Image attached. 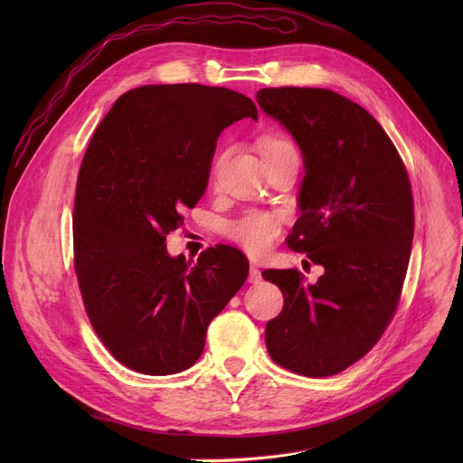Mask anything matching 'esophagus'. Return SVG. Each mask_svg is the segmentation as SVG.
I'll return each instance as SVG.
<instances>
[{
    "mask_svg": "<svg viewBox=\"0 0 463 463\" xmlns=\"http://www.w3.org/2000/svg\"><path fill=\"white\" fill-rule=\"evenodd\" d=\"M248 279H250V283H259V281L262 279V276H260V270L257 269L255 264H251V266H250V276H248Z\"/></svg>",
    "mask_w": 463,
    "mask_h": 463,
    "instance_id": "obj_1",
    "label": "esophagus"
}]
</instances>
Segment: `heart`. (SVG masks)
Wrapping results in <instances>:
<instances>
[{
  "label": "heart",
  "instance_id": "heart-1",
  "mask_svg": "<svg viewBox=\"0 0 463 463\" xmlns=\"http://www.w3.org/2000/svg\"><path fill=\"white\" fill-rule=\"evenodd\" d=\"M257 150L262 161H269L285 154H297L293 140L278 131L262 133L257 138ZM223 156H225L223 152L215 156L212 163L213 175H217L219 165L223 161ZM227 232L236 244L250 255H262L274 246V241L278 240V234H279V225L274 215L260 210H250L241 217L234 219V222H231L227 227Z\"/></svg>",
  "mask_w": 463,
  "mask_h": 463
}]
</instances>
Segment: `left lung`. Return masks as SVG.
<instances>
[{"mask_svg": "<svg viewBox=\"0 0 463 463\" xmlns=\"http://www.w3.org/2000/svg\"><path fill=\"white\" fill-rule=\"evenodd\" d=\"M257 103L304 156L287 246L325 269L315 285L297 269L262 272L283 293L266 349L288 372L335 375L372 351L398 309L415 231L407 168L379 121L332 90L262 88Z\"/></svg>", "mask_w": 463, "mask_h": 463, "instance_id": "left-lung-1", "label": "left lung"}]
</instances>
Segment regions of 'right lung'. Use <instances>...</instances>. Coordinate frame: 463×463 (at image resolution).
<instances>
[{"label":"right lung","instance_id":"1","mask_svg":"<svg viewBox=\"0 0 463 463\" xmlns=\"http://www.w3.org/2000/svg\"><path fill=\"white\" fill-rule=\"evenodd\" d=\"M257 119L244 93L154 84L118 97L84 154L72 210L75 272L88 319L109 353L144 375L199 360L210 321L244 285L250 262L219 244L168 257L165 240L208 185L219 133Z\"/></svg>","mask_w":463,"mask_h":463}]
</instances>
